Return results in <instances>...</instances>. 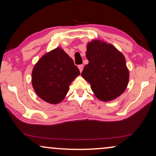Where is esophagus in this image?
I'll return each mask as SVG.
<instances>
[{
	"mask_svg": "<svg viewBox=\"0 0 156 156\" xmlns=\"http://www.w3.org/2000/svg\"><path fill=\"white\" fill-rule=\"evenodd\" d=\"M78 68H79V69H80V72H82V70H83V68H84V65H80L78 66Z\"/></svg>",
	"mask_w": 156,
	"mask_h": 156,
	"instance_id": "obj_1",
	"label": "esophagus"
}]
</instances>
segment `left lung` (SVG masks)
Wrapping results in <instances>:
<instances>
[{"instance_id":"obj_1","label":"left lung","mask_w":156,"mask_h":156,"mask_svg":"<svg viewBox=\"0 0 156 156\" xmlns=\"http://www.w3.org/2000/svg\"><path fill=\"white\" fill-rule=\"evenodd\" d=\"M89 63L81 74L103 101L114 100L126 89L129 72L123 55L112 44L94 40L87 47Z\"/></svg>"}]
</instances>
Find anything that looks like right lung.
Returning <instances> with one entry per match:
<instances>
[{
    "label": "right lung",
    "instance_id": "1",
    "mask_svg": "<svg viewBox=\"0 0 156 156\" xmlns=\"http://www.w3.org/2000/svg\"><path fill=\"white\" fill-rule=\"evenodd\" d=\"M80 74L74 61L60 48L47 53L35 64L32 84L38 97L56 104L65 99L72 81Z\"/></svg>",
    "mask_w": 156,
    "mask_h": 156
}]
</instances>
